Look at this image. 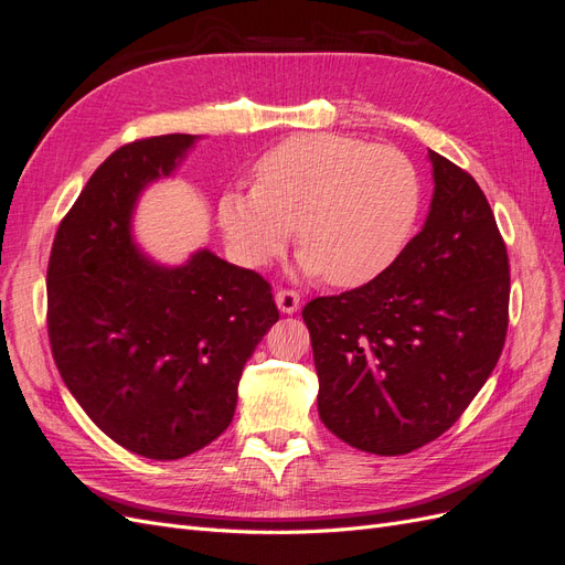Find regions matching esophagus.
I'll list each match as a JSON object with an SVG mask.
<instances>
[{
    "label": "esophagus",
    "mask_w": 565,
    "mask_h": 565,
    "mask_svg": "<svg viewBox=\"0 0 565 565\" xmlns=\"http://www.w3.org/2000/svg\"><path fill=\"white\" fill-rule=\"evenodd\" d=\"M276 303H278L280 313L289 316V313H297L301 299H299L297 292H292V289H278V292H276Z\"/></svg>",
    "instance_id": "1"
}]
</instances>
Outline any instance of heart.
Returning <instances> with one entry per match:
<instances>
[{"label": "heart", "instance_id": "b5f03b06", "mask_svg": "<svg viewBox=\"0 0 565 565\" xmlns=\"http://www.w3.org/2000/svg\"><path fill=\"white\" fill-rule=\"evenodd\" d=\"M415 164L391 146L339 134L292 136L254 164V185L216 204L231 252L266 266L297 226L303 276L358 287L391 266L419 212Z\"/></svg>", "mask_w": 565, "mask_h": 565}]
</instances>
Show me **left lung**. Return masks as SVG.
I'll return each mask as SVG.
<instances>
[{"label":"left lung","instance_id":"8db88e82","mask_svg":"<svg viewBox=\"0 0 565 565\" xmlns=\"http://www.w3.org/2000/svg\"><path fill=\"white\" fill-rule=\"evenodd\" d=\"M434 195L422 231L386 270L303 306L318 415L351 448L405 455L438 438L500 361L509 259L481 188L429 150Z\"/></svg>","mask_w":565,"mask_h":565}]
</instances>
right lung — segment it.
<instances>
[{
    "instance_id": "add662e5",
    "label": "right lung",
    "mask_w": 565,
    "mask_h": 565,
    "mask_svg": "<svg viewBox=\"0 0 565 565\" xmlns=\"http://www.w3.org/2000/svg\"><path fill=\"white\" fill-rule=\"evenodd\" d=\"M202 136L115 150L51 247L49 341L65 386L117 446L181 459L228 429L243 367L278 322L270 285L195 249L167 266L134 237L146 188L174 177Z\"/></svg>"
}]
</instances>
